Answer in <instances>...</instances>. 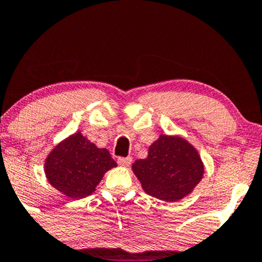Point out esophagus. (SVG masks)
<instances>
[{
	"label": "esophagus",
	"instance_id": "esophagus-1",
	"mask_svg": "<svg viewBox=\"0 0 262 262\" xmlns=\"http://www.w3.org/2000/svg\"><path fill=\"white\" fill-rule=\"evenodd\" d=\"M117 162H118V165L128 167L132 163V157L130 156H128V157H118Z\"/></svg>",
	"mask_w": 262,
	"mask_h": 262
}]
</instances>
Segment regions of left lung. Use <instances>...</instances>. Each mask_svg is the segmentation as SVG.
I'll return each instance as SVG.
<instances>
[{
	"mask_svg": "<svg viewBox=\"0 0 262 262\" xmlns=\"http://www.w3.org/2000/svg\"><path fill=\"white\" fill-rule=\"evenodd\" d=\"M145 193L160 200L178 201L201 181L204 165L198 151L179 137L160 135L146 159L133 163Z\"/></svg>",
	"mask_w": 262,
	"mask_h": 262,
	"instance_id": "left-lung-1",
	"label": "left lung"
}]
</instances>
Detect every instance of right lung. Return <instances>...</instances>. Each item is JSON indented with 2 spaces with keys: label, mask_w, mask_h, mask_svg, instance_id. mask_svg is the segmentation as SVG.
Returning <instances> with one entry per match:
<instances>
[{
  "label": "right lung",
  "mask_w": 262,
  "mask_h": 262,
  "mask_svg": "<svg viewBox=\"0 0 262 262\" xmlns=\"http://www.w3.org/2000/svg\"><path fill=\"white\" fill-rule=\"evenodd\" d=\"M116 166L108 150L99 149L78 132L50 152L45 173L52 187L71 199H81L95 191L103 174Z\"/></svg>",
  "instance_id": "1"
}]
</instances>
